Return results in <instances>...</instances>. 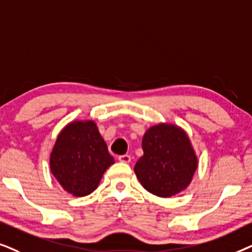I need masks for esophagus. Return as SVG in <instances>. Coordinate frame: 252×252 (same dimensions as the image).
I'll list each match as a JSON object with an SVG mask.
<instances>
[{"label": "esophagus", "instance_id": "esophagus-1", "mask_svg": "<svg viewBox=\"0 0 252 252\" xmlns=\"http://www.w3.org/2000/svg\"><path fill=\"white\" fill-rule=\"evenodd\" d=\"M119 161L123 163H129L131 161V157L128 156V154H123V156L119 157Z\"/></svg>", "mask_w": 252, "mask_h": 252}]
</instances>
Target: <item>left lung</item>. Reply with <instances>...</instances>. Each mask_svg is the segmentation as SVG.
Instances as JSON below:
<instances>
[{
	"mask_svg": "<svg viewBox=\"0 0 252 252\" xmlns=\"http://www.w3.org/2000/svg\"><path fill=\"white\" fill-rule=\"evenodd\" d=\"M144 156L135 165L137 179L149 192L169 198L186 190L198 167L188 133L176 124L159 123L144 133Z\"/></svg>",
	"mask_w": 252,
	"mask_h": 252,
	"instance_id": "obj_1",
	"label": "left lung"
}]
</instances>
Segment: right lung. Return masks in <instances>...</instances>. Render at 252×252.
I'll list each match as a JSON object with an SVG mask.
<instances>
[{
	"instance_id": "obj_1",
	"label": "right lung",
	"mask_w": 252,
	"mask_h": 252,
	"mask_svg": "<svg viewBox=\"0 0 252 252\" xmlns=\"http://www.w3.org/2000/svg\"><path fill=\"white\" fill-rule=\"evenodd\" d=\"M114 162L92 120H76L66 124L49 157L50 172L60 186L75 197L92 193Z\"/></svg>"
}]
</instances>
